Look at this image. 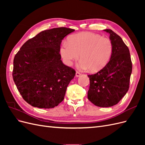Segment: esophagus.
Here are the masks:
<instances>
[{
    "mask_svg": "<svg viewBox=\"0 0 145 145\" xmlns=\"http://www.w3.org/2000/svg\"><path fill=\"white\" fill-rule=\"evenodd\" d=\"M80 75H81V73H80L78 71H76V77H79Z\"/></svg>",
    "mask_w": 145,
    "mask_h": 145,
    "instance_id": "1",
    "label": "esophagus"
}]
</instances>
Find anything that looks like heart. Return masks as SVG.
Instances as JSON below:
<instances>
[{
	"mask_svg": "<svg viewBox=\"0 0 145 145\" xmlns=\"http://www.w3.org/2000/svg\"><path fill=\"white\" fill-rule=\"evenodd\" d=\"M113 52L112 41L97 34L80 33L72 34L68 42H64L60 49V53L64 63L71 65L78 59L80 62L78 68L97 72L103 69L110 60Z\"/></svg>",
	"mask_w": 145,
	"mask_h": 145,
	"instance_id": "b5f03b06",
	"label": "heart"
}]
</instances>
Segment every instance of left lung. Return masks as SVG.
Instances as JSON below:
<instances>
[{
  "label": "left lung",
  "mask_w": 145,
  "mask_h": 145,
  "mask_svg": "<svg viewBox=\"0 0 145 145\" xmlns=\"http://www.w3.org/2000/svg\"><path fill=\"white\" fill-rule=\"evenodd\" d=\"M104 31L110 34L113 52L103 69L88 75V98L95 106L110 107L119 102L128 92L133 65L128 47L121 38L111 29Z\"/></svg>",
  "instance_id": "8db88e82"
}]
</instances>
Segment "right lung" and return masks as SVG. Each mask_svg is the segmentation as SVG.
<instances>
[{
	"label": "right lung",
	"mask_w": 145,
	"mask_h": 145,
	"mask_svg": "<svg viewBox=\"0 0 145 145\" xmlns=\"http://www.w3.org/2000/svg\"><path fill=\"white\" fill-rule=\"evenodd\" d=\"M74 29L60 27L43 31L22 46L13 61L12 78L22 98L39 108L61 103L76 74L61 60L62 39Z\"/></svg>",
	"instance_id": "obj_1"
}]
</instances>
